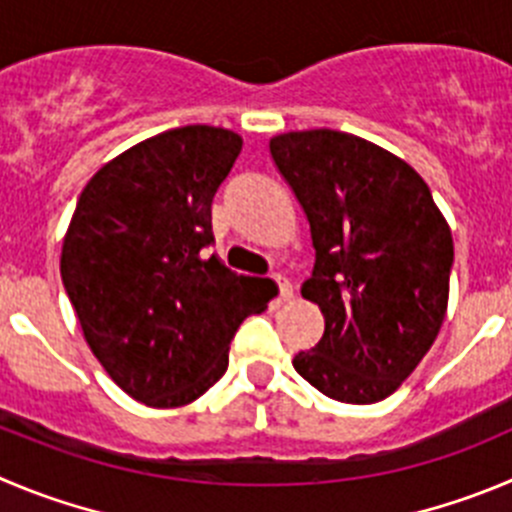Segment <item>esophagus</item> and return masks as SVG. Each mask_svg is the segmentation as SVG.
I'll return each mask as SVG.
<instances>
[{
	"instance_id": "1",
	"label": "esophagus",
	"mask_w": 512,
	"mask_h": 512,
	"mask_svg": "<svg viewBox=\"0 0 512 512\" xmlns=\"http://www.w3.org/2000/svg\"><path fill=\"white\" fill-rule=\"evenodd\" d=\"M272 280L278 283V295H280V300H290V298H293V285H290L288 280H285L283 275H280V272H275V275H272Z\"/></svg>"
}]
</instances>
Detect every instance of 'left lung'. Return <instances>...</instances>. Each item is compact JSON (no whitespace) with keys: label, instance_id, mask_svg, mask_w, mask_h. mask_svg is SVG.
Here are the masks:
<instances>
[{"label":"left lung","instance_id":"obj_1","mask_svg":"<svg viewBox=\"0 0 512 512\" xmlns=\"http://www.w3.org/2000/svg\"><path fill=\"white\" fill-rule=\"evenodd\" d=\"M270 156L308 217L315 262L300 293L326 321L295 371L336 401L386 399L442 328L450 224L407 161L353 133H280Z\"/></svg>","mask_w":512,"mask_h":512}]
</instances>
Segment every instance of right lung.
<instances>
[{
  "mask_svg": "<svg viewBox=\"0 0 512 512\" xmlns=\"http://www.w3.org/2000/svg\"><path fill=\"white\" fill-rule=\"evenodd\" d=\"M240 151L227 128H171L108 161L70 219L65 293L100 366L146 407H184L217 384L240 323L270 300L267 280L207 255L212 199Z\"/></svg>",
  "mask_w": 512,
  "mask_h": 512,
  "instance_id": "add662e5",
  "label": "right lung"
}]
</instances>
